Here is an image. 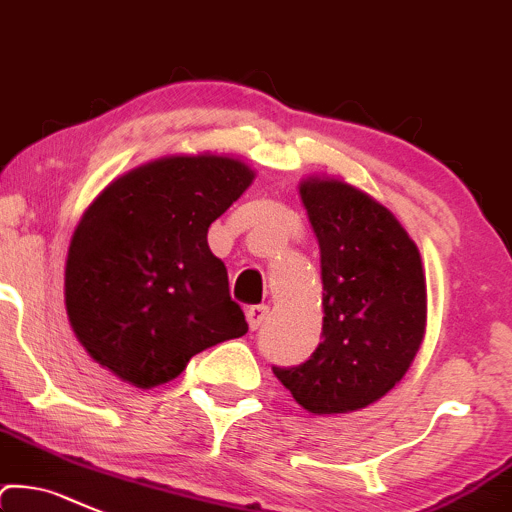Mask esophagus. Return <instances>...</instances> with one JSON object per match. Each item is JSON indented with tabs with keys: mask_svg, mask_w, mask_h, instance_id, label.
<instances>
[{
	"mask_svg": "<svg viewBox=\"0 0 512 512\" xmlns=\"http://www.w3.org/2000/svg\"><path fill=\"white\" fill-rule=\"evenodd\" d=\"M266 317H268V307L266 305H254V307H249V310H246V322H249L251 329L261 327V324L266 322Z\"/></svg>",
	"mask_w": 512,
	"mask_h": 512,
	"instance_id": "1",
	"label": "esophagus"
}]
</instances>
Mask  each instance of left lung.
<instances>
[{"mask_svg":"<svg viewBox=\"0 0 512 512\" xmlns=\"http://www.w3.org/2000/svg\"><path fill=\"white\" fill-rule=\"evenodd\" d=\"M300 197L320 241L322 342L305 364L273 373L307 412H354L383 398L420 349L422 258L393 212L354 185L307 178Z\"/></svg>","mask_w":512,"mask_h":512,"instance_id":"8db88e82","label":"left lung"}]
</instances>
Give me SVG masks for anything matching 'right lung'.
<instances>
[{"instance_id": "obj_1", "label": "right lung", "mask_w": 512, "mask_h": 512, "mask_svg": "<svg viewBox=\"0 0 512 512\" xmlns=\"http://www.w3.org/2000/svg\"><path fill=\"white\" fill-rule=\"evenodd\" d=\"M251 180L239 158L166 156L129 170L87 207L65 263V310L97 364L153 388L200 351L249 332L207 229Z\"/></svg>"}]
</instances>
